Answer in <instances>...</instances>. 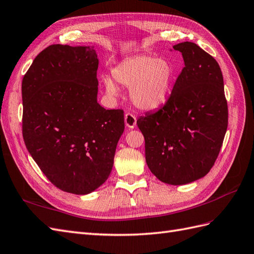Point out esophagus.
<instances>
[{"label":"esophagus","instance_id":"34e87169","mask_svg":"<svg viewBox=\"0 0 254 254\" xmlns=\"http://www.w3.org/2000/svg\"><path fill=\"white\" fill-rule=\"evenodd\" d=\"M125 122L128 128H134L136 127V117L132 114L127 113L125 116Z\"/></svg>","mask_w":254,"mask_h":254}]
</instances>
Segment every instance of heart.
Masks as SVG:
<instances>
[{"mask_svg":"<svg viewBox=\"0 0 254 254\" xmlns=\"http://www.w3.org/2000/svg\"><path fill=\"white\" fill-rule=\"evenodd\" d=\"M116 82L129 88V97L136 107L154 110L167 101L176 78V68L166 59L137 55L120 61L112 69ZM107 93L115 95L117 87L112 78L104 77Z\"/></svg>","mask_w":254,"mask_h":254,"instance_id":"1","label":"heart"}]
</instances>
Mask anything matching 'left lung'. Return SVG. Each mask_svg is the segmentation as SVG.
<instances>
[{"mask_svg": "<svg viewBox=\"0 0 254 254\" xmlns=\"http://www.w3.org/2000/svg\"><path fill=\"white\" fill-rule=\"evenodd\" d=\"M174 50L185 67L165 105L137 120L149 170L162 183L181 186L203 178L214 164L227 128V103L218 62L196 44Z\"/></svg>", "mask_w": 254, "mask_h": 254, "instance_id": "8db88e82", "label": "left lung"}]
</instances>
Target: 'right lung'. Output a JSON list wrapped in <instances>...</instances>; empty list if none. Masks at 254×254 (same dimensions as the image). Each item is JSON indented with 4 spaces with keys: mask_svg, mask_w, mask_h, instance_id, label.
<instances>
[{
    "mask_svg": "<svg viewBox=\"0 0 254 254\" xmlns=\"http://www.w3.org/2000/svg\"><path fill=\"white\" fill-rule=\"evenodd\" d=\"M94 47L51 45L22 79L25 147L51 184L86 195L107 180L125 131L121 109L97 103Z\"/></svg>",
    "mask_w": 254,
    "mask_h": 254,
    "instance_id": "obj_1",
    "label": "right lung"
}]
</instances>
